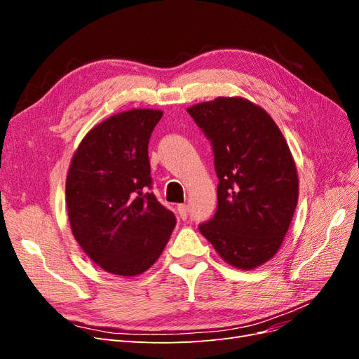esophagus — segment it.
<instances>
[{"label": "esophagus", "mask_w": 359, "mask_h": 359, "mask_svg": "<svg viewBox=\"0 0 359 359\" xmlns=\"http://www.w3.org/2000/svg\"><path fill=\"white\" fill-rule=\"evenodd\" d=\"M178 214H180L182 220H186L187 215H189V205H186V203L178 205Z\"/></svg>", "instance_id": "34e87169"}]
</instances>
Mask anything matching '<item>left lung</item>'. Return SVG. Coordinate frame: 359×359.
<instances>
[{
	"mask_svg": "<svg viewBox=\"0 0 359 359\" xmlns=\"http://www.w3.org/2000/svg\"><path fill=\"white\" fill-rule=\"evenodd\" d=\"M187 112L211 142L217 211L201 233L227 264L253 269L273 257L298 203V173L285 136L262 107L219 97Z\"/></svg>",
	"mask_w": 359,
	"mask_h": 359,
	"instance_id": "8db88e82",
	"label": "left lung"
}]
</instances>
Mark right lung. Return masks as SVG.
<instances>
[{
	"label": "right lung",
	"mask_w": 359,
	"mask_h": 359,
	"mask_svg": "<svg viewBox=\"0 0 359 359\" xmlns=\"http://www.w3.org/2000/svg\"><path fill=\"white\" fill-rule=\"evenodd\" d=\"M161 111L132 109L90 130L72 158L66 203L74 240L102 269L142 274L177 224L153 189L148 158Z\"/></svg>",
	"instance_id": "1"
}]
</instances>
